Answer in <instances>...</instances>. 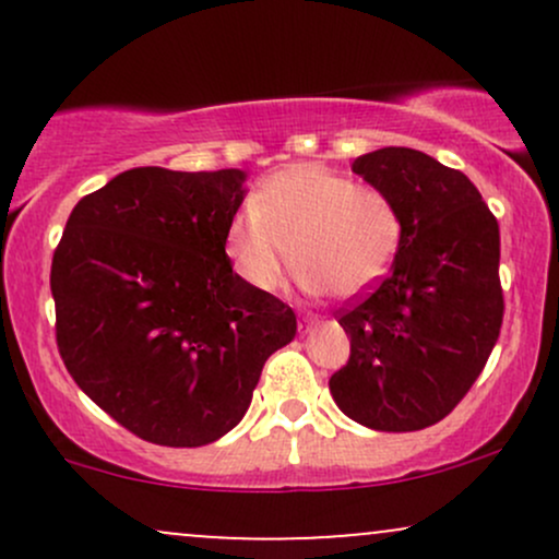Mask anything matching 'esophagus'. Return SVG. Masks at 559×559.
Here are the masks:
<instances>
[{"label":"esophagus","mask_w":559,"mask_h":559,"mask_svg":"<svg viewBox=\"0 0 559 559\" xmlns=\"http://www.w3.org/2000/svg\"><path fill=\"white\" fill-rule=\"evenodd\" d=\"M318 325V318H312V316H301L299 318V331L301 333H310L312 329H316Z\"/></svg>","instance_id":"34e87169"}]
</instances>
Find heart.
I'll return each instance as SVG.
<instances>
[{
	"label": "heart",
	"mask_w": 559,
	"mask_h": 559,
	"mask_svg": "<svg viewBox=\"0 0 559 559\" xmlns=\"http://www.w3.org/2000/svg\"><path fill=\"white\" fill-rule=\"evenodd\" d=\"M400 236V213L381 189L297 163L265 178L252 204L230 217L226 254L258 292L278 288L294 254L307 292L355 297L389 271Z\"/></svg>",
	"instance_id": "heart-1"
}]
</instances>
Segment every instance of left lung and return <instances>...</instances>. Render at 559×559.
<instances>
[{"label": "left lung", "instance_id": "1", "mask_svg": "<svg viewBox=\"0 0 559 559\" xmlns=\"http://www.w3.org/2000/svg\"><path fill=\"white\" fill-rule=\"evenodd\" d=\"M402 221L389 275L338 310L349 360L333 402L373 431H420L471 391L499 338V223L465 173L407 146L352 163Z\"/></svg>", "mask_w": 559, "mask_h": 559}]
</instances>
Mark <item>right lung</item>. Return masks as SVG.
<instances>
[{"instance_id":"add662e5","label":"right lung","mask_w":559,"mask_h":559,"mask_svg":"<svg viewBox=\"0 0 559 559\" xmlns=\"http://www.w3.org/2000/svg\"><path fill=\"white\" fill-rule=\"evenodd\" d=\"M243 170L133 168L73 207L52 258L57 349L112 420L159 447H204L243 418L297 316L234 273Z\"/></svg>"}]
</instances>
